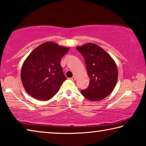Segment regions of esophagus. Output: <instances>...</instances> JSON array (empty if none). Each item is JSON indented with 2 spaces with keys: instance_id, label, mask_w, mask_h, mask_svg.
Here are the masks:
<instances>
[{
  "instance_id": "obj_1",
  "label": "esophagus",
  "mask_w": 146,
  "mask_h": 146,
  "mask_svg": "<svg viewBox=\"0 0 146 146\" xmlns=\"http://www.w3.org/2000/svg\"><path fill=\"white\" fill-rule=\"evenodd\" d=\"M70 80H72V81H74L76 80V77H74V76H73L72 78H70Z\"/></svg>"
}]
</instances>
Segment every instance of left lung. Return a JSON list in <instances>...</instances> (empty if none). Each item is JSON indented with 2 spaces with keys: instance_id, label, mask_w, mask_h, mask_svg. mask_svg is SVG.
I'll return each mask as SVG.
<instances>
[{
  "instance_id": "1",
  "label": "left lung",
  "mask_w": 146,
  "mask_h": 146,
  "mask_svg": "<svg viewBox=\"0 0 146 146\" xmlns=\"http://www.w3.org/2000/svg\"><path fill=\"white\" fill-rule=\"evenodd\" d=\"M76 48L85 58L90 78L88 87L81 90V94L92 101L106 98L113 90L118 79L115 62L103 48L95 43H86Z\"/></svg>"
}]
</instances>
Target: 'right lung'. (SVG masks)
<instances>
[{"label":"right lung","mask_w":146,"mask_h":146,"mask_svg":"<svg viewBox=\"0 0 146 146\" xmlns=\"http://www.w3.org/2000/svg\"><path fill=\"white\" fill-rule=\"evenodd\" d=\"M68 50V47L47 42L31 52L21 69L22 83L27 94L41 101L56 95L66 80L60 61Z\"/></svg>","instance_id":"right-lung-1"}]
</instances>
